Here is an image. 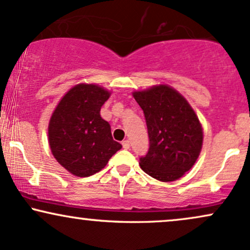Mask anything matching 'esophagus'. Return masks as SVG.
Instances as JSON below:
<instances>
[{"instance_id": "34e87169", "label": "esophagus", "mask_w": 250, "mask_h": 250, "mask_svg": "<svg viewBox=\"0 0 250 250\" xmlns=\"http://www.w3.org/2000/svg\"><path fill=\"white\" fill-rule=\"evenodd\" d=\"M122 147L125 149H129L130 148V143H129L128 140H125V141L122 142Z\"/></svg>"}]
</instances>
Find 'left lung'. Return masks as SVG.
<instances>
[{
	"label": "left lung",
	"instance_id": "8db88e82",
	"mask_svg": "<svg viewBox=\"0 0 250 250\" xmlns=\"http://www.w3.org/2000/svg\"><path fill=\"white\" fill-rule=\"evenodd\" d=\"M147 123L149 149L140 157L145 173L170 182L194 166L201 153L203 131L196 114L179 91L166 84L134 91Z\"/></svg>",
	"mask_w": 250,
	"mask_h": 250
}]
</instances>
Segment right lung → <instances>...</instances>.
Returning a JSON list of instances; mask_svg holds the SVG:
<instances>
[{
	"label": "right lung",
	"mask_w": 250,
	"mask_h": 250,
	"mask_svg": "<svg viewBox=\"0 0 250 250\" xmlns=\"http://www.w3.org/2000/svg\"><path fill=\"white\" fill-rule=\"evenodd\" d=\"M110 93L81 83L62 97L50 117L48 136L56 161L69 173L87 177L99 173L122 148L111 136L110 125L100 115Z\"/></svg>",
	"instance_id": "1"
}]
</instances>
